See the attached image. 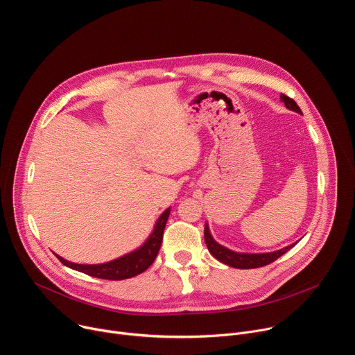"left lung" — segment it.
Wrapping results in <instances>:
<instances>
[{
  "label": "left lung",
  "instance_id": "1",
  "mask_svg": "<svg viewBox=\"0 0 355 355\" xmlns=\"http://www.w3.org/2000/svg\"><path fill=\"white\" fill-rule=\"evenodd\" d=\"M281 101L285 104V107L291 111H295L297 114H302L300 108L297 107V104L295 103V101L289 96H286L285 94H281ZM205 243H207V247L209 250L211 254L219 260L220 263L226 264V266H230V267H234V268H260V267H264L267 264H271L274 263L277 259H279L282 254H285V252L292 248L296 243L288 245V247H284L281 250H277V251H272V252H263V254H244V252H236V251H232L220 244H218L211 232H209V226L208 223L205 225Z\"/></svg>",
  "mask_w": 355,
  "mask_h": 355
}]
</instances>
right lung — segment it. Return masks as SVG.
Segmentation results:
<instances>
[{"label": "right lung", "mask_w": 355, "mask_h": 355, "mask_svg": "<svg viewBox=\"0 0 355 355\" xmlns=\"http://www.w3.org/2000/svg\"><path fill=\"white\" fill-rule=\"evenodd\" d=\"M170 212H171V209L168 208L162 214V216L159 218V220L155 226L153 233L150 234V237L146 240V243L141 247H139L137 250L129 252V254H125V256H122L116 260H112L110 263L92 264V266L76 264V263H70V261L62 259L58 254L56 256L66 267L73 268L80 272H84L87 275L95 277V278L119 281V279L136 277V275L141 274L143 271H146L156 260L162 241H163V233H164Z\"/></svg>", "instance_id": "right-lung-1"}]
</instances>
